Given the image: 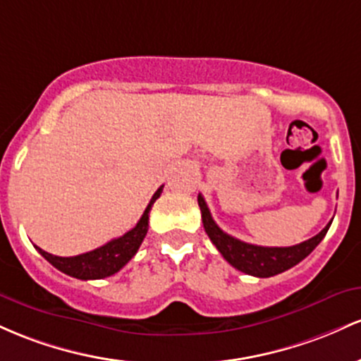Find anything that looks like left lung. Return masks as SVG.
<instances>
[{
	"mask_svg": "<svg viewBox=\"0 0 361 361\" xmlns=\"http://www.w3.org/2000/svg\"><path fill=\"white\" fill-rule=\"evenodd\" d=\"M197 204L201 208V218L206 233H208L209 240L220 250L221 256L235 269L257 278L274 276V274L283 273V271L293 268L295 264L303 261L315 247L321 244L331 224H333V221H329V224L324 226L322 232H319L315 237L309 238V240L302 242V244L291 247H262L247 244V242H242L232 237V235L225 233L220 226L214 224L212 213H209L204 197L201 194L197 196Z\"/></svg>",
	"mask_w": 361,
	"mask_h": 361,
	"instance_id": "8db88e82",
	"label": "left lung"
}]
</instances>
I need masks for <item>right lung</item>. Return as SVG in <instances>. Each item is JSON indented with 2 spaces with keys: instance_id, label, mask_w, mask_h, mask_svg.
<instances>
[{
  "instance_id": "right-lung-1",
  "label": "right lung",
  "mask_w": 361,
  "mask_h": 361,
  "mask_svg": "<svg viewBox=\"0 0 361 361\" xmlns=\"http://www.w3.org/2000/svg\"><path fill=\"white\" fill-rule=\"evenodd\" d=\"M161 189H164V185H160V188L157 189V192L153 194L147 209L141 214L140 221H137L135 228L129 230V232L124 233L123 237L112 238L111 242L99 247V249H93L90 252H85L73 257L52 256V254L40 249V247H35V249H37L40 256L47 259L56 269L63 271L68 276L78 279H102L112 276L117 271L123 269L137 252V249H140L141 242H143L145 235L148 232L149 209H152L153 202L160 197Z\"/></svg>"
}]
</instances>
